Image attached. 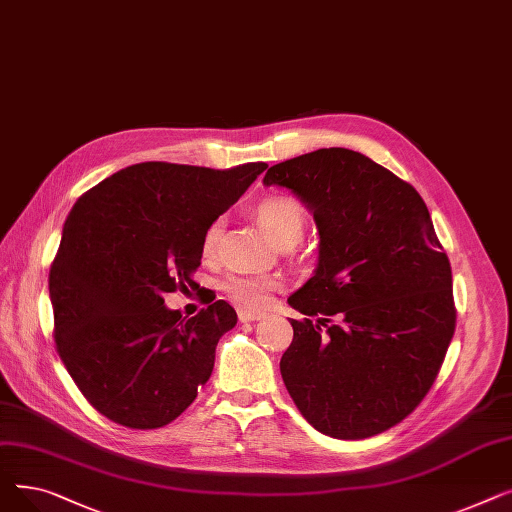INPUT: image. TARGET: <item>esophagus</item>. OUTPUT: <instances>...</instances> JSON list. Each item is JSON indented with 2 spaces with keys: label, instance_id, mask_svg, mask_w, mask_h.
Here are the masks:
<instances>
[{
  "label": "esophagus",
  "instance_id": "obj_1",
  "mask_svg": "<svg viewBox=\"0 0 512 512\" xmlns=\"http://www.w3.org/2000/svg\"><path fill=\"white\" fill-rule=\"evenodd\" d=\"M263 315L261 313H253V311H240L238 319L240 321H259Z\"/></svg>",
  "mask_w": 512,
  "mask_h": 512
}]
</instances>
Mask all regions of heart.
<instances>
[{
	"instance_id": "b5f03b06",
	"label": "heart",
	"mask_w": 512,
	"mask_h": 512,
	"mask_svg": "<svg viewBox=\"0 0 512 512\" xmlns=\"http://www.w3.org/2000/svg\"><path fill=\"white\" fill-rule=\"evenodd\" d=\"M255 215L263 230L267 232L276 245H286V242H297L303 236L307 224L305 207L288 195H272L257 203ZM222 236V220H213L201 238V253L205 259H211L218 251V242ZM280 286L276 278L270 276H249V274H232L222 282V290L228 294V299L234 301L240 309L257 311L270 303L272 292Z\"/></svg>"
}]
</instances>
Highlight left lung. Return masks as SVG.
<instances>
[{"instance_id":"left-lung-1","label":"left lung","mask_w":512,"mask_h":512,"mask_svg":"<svg viewBox=\"0 0 512 512\" xmlns=\"http://www.w3.org/2000/svg\"><path fill=\"white\" fill-rule=\"evenodd\" d=\"M263 182L313 211V278L288 297L282 380L317 432L382 434L434 386L456 326L452 270L415 188L363 153L330 147L282 161Z\"/></svg>"}]
</instances>
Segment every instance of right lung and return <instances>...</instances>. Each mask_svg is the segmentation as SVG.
I'll return each mask as SVG.
<instances>
[{"mask_svg":"<svg viewBox=\"0 0 512 512\" xmlns=\"http://www.w3.org/2000/svg\"><path fill=\"white\" fill-rule=\"evenodd\" d=\"M267 168L211 170L145 161L80 195L49 267L53 340L70 378L101 415L157 429L209 380L218 340L236 326L226 301L195 317L164 305L195 288L205 228Z\"/></svg>","mask_w":512,"mask_h":512,"instance_id":"add662e5","label":"right lung"}]
</instances>
